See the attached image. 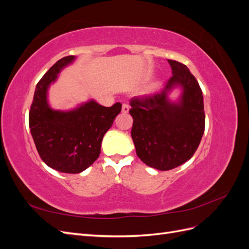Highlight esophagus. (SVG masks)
I'll return each mask as SVG.
<instances>
[{
  "mask_svg": "<svg viewBox=\"0 0 249 249\" xmlns=\"http://www.w3.org/2000/svg\"><path fill=\"white\" fill-rule=\"evenodd\" d=\"M129 110H130V106H129V104L124 103V104H123V108H122V111H123V113H127V112H129Z\"/></svg>",
  "mask_w": 249,
  "mask_h": 249,
  "instance_id": "1",
  "label": "esophagus"
}]
</instances>
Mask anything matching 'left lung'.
I'll return each instance as SVG.
<instances>
[{"label": "left lung", "mask_w": 249, "mask_h": 249, "mask_svg": "<svg viewBox=\"0 0 249 249\" xmlns=\"http://www.w3.org/2000/svg\"><path fill=\"white\" fill-rule=\"evenodd\" d=\"M172 77L159 92L135 96L131 100L132 139L140 160L147 166L170 170L196 152L205 132L202 91L188 67L168 60ZM176 86L183 91L179 102L172 103L168 93Z\"/></svg>", "instance_id": "8db88e82"}]
</instances>
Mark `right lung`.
Returning a JSON list of instances; mask_svg holds the SVG:
<instances>
[{
  "label": "right lung",
  "mask_w": 249,
  "mask_h": 249,
  "mask_svg": "<svg viewBox=\"0 0 249 249\" xmlns=\"http://www.w3.org/2000/svg\"><path fill=\"white\" fill-rule=\"evenodd\" d=\"M66 56L53 65L37 83L29 126L41 160L49 167L64 173H80L99 158L104 135L122 111V104L104 107L91 100L71 111L49 106L48 89L58 73L71 64Z\"/></svg>",
  "instance_id": "obj_1"
}]
</instances>
